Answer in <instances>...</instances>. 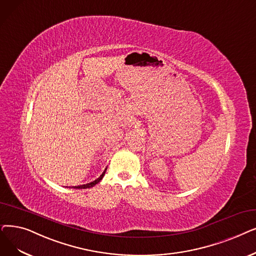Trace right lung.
Segmentation results:
<instances>
[{
  "instance_id": "obj_1",
  "label": "right lung",
  "mask_w": 256,
  "mask_h": 256,
  "mask_svg": "<svg viewBox=\"0 0 256 256\" xmlns=\"http://www.w3.org/2000/svg\"><path fill=\"white\" fill-rule=\"evenodd\" d=\"M106 170H104V172L102 174V176H99V178H97V179H96L95 181H93V182H91V183H88V184L80 185V186H73V188H78V190H84V188H91V187H93L94 185L98 184L99 182L102 181V179L104 176V174H106Z\"/></svg>"
}]
</instances>
